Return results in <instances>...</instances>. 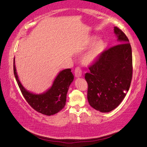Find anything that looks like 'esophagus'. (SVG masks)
<instances>
[{"mask_svg":"<svg viewBox=\"0 0 147 147\" xmlns=\"http://www.w3.org/2000/svg\"><path fill=\"white\" fill-rule=\"evenodd\" d=\"M75 77H82V70H81V68H79V67H77V68H75Z\"/></svg>","mask_w":147,"mask_h":147,"instance_id":"34e87169","label":"esophagus"}]
</instances>
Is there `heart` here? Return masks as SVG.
<instances>
[{"instance_id": "obj_1", "label": "heart", "mask_w": 147, "mask_h": 147, "mask_svg": "<svg viewBox=\"0 0 147 147\" xmlns=\"http://www.w3.org/2000/svg\"><path fill=\"white\" fill-rule=\"evenodd\" d=\"M95 36H92L88 41V44H91L88 50L82 57V62L85 65H90L100 57L105 49V43L103 40L97 39L95 41Z\"/></svg>"}]
</instances>
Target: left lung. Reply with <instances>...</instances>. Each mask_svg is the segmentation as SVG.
Listing matches in <instances>:
<instances>
[{"label":"left lung","mask_w":147,"mask_h":147,"mask_svg":"<svg viewBox=\"0 0 147 147\" xmlns=\"http://www.w3.org/2000/svg\"><path fill=\"white\" fill-rule=\"evenodd\" d=\"M114 32L120 44L103 52L90 65V72L85 74L89 104L102 113L110 112L120 104L132 79V50L129 38L117 27Z\"/></svg>","instance_id":"left-lung-1"}]
</instances>
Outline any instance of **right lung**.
Returning a JSON list of instances; mask_svg holds the SVG:
<instances>
[{
  "instance_id": "1",
  "label": "right lung",
  "mask_w": 147,
  "mask_h": 147,
  "mask_svg": "<svg viewBox=\"0 0 147 147\" xmlns=\"http://www.w3.org/2000/svg\"><path fill=\"white\" fill-rule=\"evenodd\" d=\"M14 74L22 95L32 109L45 115H53L63 109L66 102L69 86L74 79L71 69L61 71L50 89L42 94L36 95L28 91L18 79L14 59Z\"/></svg>"
}]
</instances>
